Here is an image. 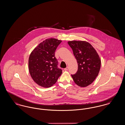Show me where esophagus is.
Listing matches in <instances>:
<instances>
[{
    "label": "esophagus",
    "instance_id": "obj_1",
    "mask_svg": "<svg viewBox=\"0 0 125 125\" xmlns=\"http://www.w3.org/2000/svg\"><path fill=\"white\" fill-rule=\"evenodd\" d=\"M64 71H68V67H67L66 68H65L64 69Z\"/></svg>",
    "mask_w": 125,
    "mask_h": 125
}]
</instances>
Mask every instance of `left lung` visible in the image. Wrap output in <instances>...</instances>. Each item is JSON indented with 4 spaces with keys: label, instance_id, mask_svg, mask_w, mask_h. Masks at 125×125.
<instances>
[{
    "label": "left lung",
    "instance_id": "obj_1",
    "mask_svg": "<svg viewBox=\"0 0 125 125\" xmlns=\"http://www.w3.org/2000/svg\"><path fill=\"white\" fill-rule=\"evenodd\" d=\"M77 61L78 69L72 75L75 84L86 87L91 84L98 75L101 62L98 54L88 42L83 41H68Z\"/></svg>",
    "mask_w": 125,
    "mask_h": 125
}]
</instances>
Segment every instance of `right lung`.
<instances>
[{"mask_svg":"<svg viewBox=\"0 0 125 125\" xmlns=\"http://www.w3.org/2000/svg\"><path fill=\"white\" fill-rule=\"evenodd\" d=\"M61 42L53 38L46 39L35 47L30 54L29 72L34 82L41 86H52L62 73L55 57V51Z\"/></svg>","mask_w":125,"mask_h":125,"instance_id":"right-lung-1","label":"right lung"}]
</instances>
